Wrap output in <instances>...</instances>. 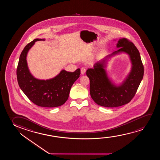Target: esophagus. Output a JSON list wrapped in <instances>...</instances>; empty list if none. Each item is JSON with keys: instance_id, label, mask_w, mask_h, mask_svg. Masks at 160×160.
I'll use <instances>...</instances> for the list:
<instances>
[{"instance_id": "obj_1", "label": "esophagus", "mask_w": 160, "mask_h": 160, "mask_svg": "<svg viewBox=\"0 0 160 160\" xmlns=\"http://www.w3.org/2000/svg\"><path fill=\"white\" fill-rule=\"evenodd\" d=\"M86 69L84 68H81V74L82 75H84L85 74Z\"/></svg>"}]
</instances>
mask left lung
<instances>
[{"mask_svg":"<svg viewBox=\"0 0 160 160\" xmlns=\"http://www.w3.org/2000/svg\"><path fill=\"white\" fill-rule=\"evenodd\" d=\"M118 50L107 55L88 68L86 75L90 79L91 97L98 105L104 107H118L129 103L133 98L144 75V67L140 53L133 43L126 38L118 39ZM126 53L132 63L129 74L121 83L116 84L108 76L105 70L112 57Z\"/></svg>","mask_w":160,"mask_h":160,"instance_id":"1","label":"left lung"}]
</instances>
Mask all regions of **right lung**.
<instances>
[{"instance_id":"right-lung-1","label":"right lung","mask_w":160,"mask_h":160,"mask_svg":"<svg viewBox=\"0 0 160 160\" xmlns=\"http://www.w3.org/2000/svg\"><path fill=\"white\" fill-rule=\"evenodd\" d=\"M45 40L35 39L22 51L16 72L18 83L24 94L36 105L42 107H57L67 101L70 88L80 77V69H78L74 72L63 69L56 77L47 80L35 78L29 71L27 56L35 42Z\"/></svg>"}]
</instances>
